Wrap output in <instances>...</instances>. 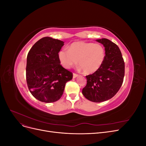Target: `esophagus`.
Masks as SVG:
<instances>
[{
	"mask_svg": "<svg viewBox=\"0 0 146 146\" xmlns=\"http://www.w3.org/2000/svg\"><path fill=\"white\" fill-rule=\"evenodd\" d=\"M78 76V74H76V73H74V74H73V78H74L77 77Z\"/></svg>",
	"mask_w": 146,
	"mask_h": 146,
	"instance_id": "1",
	"label": "esophagus"
}]
</instances>
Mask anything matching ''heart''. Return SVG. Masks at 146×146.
<instances>
[{
  "mask_svg": "<svg viewBox=\"0 0 146 146\" xmlns=\"http://www.w3.org/2000/svg\"><path fill=\"white\" fill-rule=\"evenodd\" d=\"M60 63L66 69L77 64L86 74L96 72L103 64L105 58L104 48L100 44L82 41L74 42L68 50L62 49L58 53Z\"/></svg>",
  "mask_w": 146,
  "mask_h": 146,
  "instance_id": "heart-1",
  "label": "heart"
}]
</instances>
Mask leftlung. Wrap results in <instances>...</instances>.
Returning <instances> with one entry per match:
<instances>
[{
  "label": "left lung",
  "mask_w": 146,
  "mask_h": 146,
  "mask_svg": "<svg viewBox=\"0 0 146 146\" xmlns=\"http://www.w3.org/2000/svg\"><path fill=\"white\" fill-rule=\"evenodd\" d=\"M96 41L105 47V60L99 70L86 76L87 83L82 94L91 102H102L112 98L120 89L124 77L125 63L115 43L106 38Z\"/></svg>",
  "instance_id": "obj_1"
}]
</instances>
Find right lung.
<instances>
[{"label":"right lung","mask_w":146,"mask_h":146,"mask_svg":"<svg viewBox=\"0 0 146 146\" xmlns=\"http://www.w3.org/2000/svg\"><path fill=\"white\" fill-rule=\"evenodd\" d=\"M64 42L44 37L30 48L27 57L26 80L31 94L38 100L52 103L62 96L73 74L60 64L58 53Z\"/></svg>","instance_id":"obj_1"}]
</instances>
